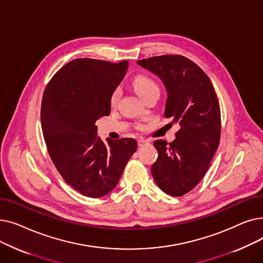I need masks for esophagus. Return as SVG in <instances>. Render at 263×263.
Segmentation results:
<instances>
[{
    "mask_svg": "<svg viewBox=\"0 0 263 263\" xmlns=\"http://www.w3.org/2000/svg\"><path fill=\"white\" fill-rule=\"evenodd\" d=\"M137 144H139L140 147H142V146H145V145L149 144V142L146 141V140H144V139H140L139 141H137Z\"/></svg>",
    "mask_w": 263,
    "mask_h": 263,
    "instance_id": "esophagus-1",
    "label": "esophagus"
}]
</instances>
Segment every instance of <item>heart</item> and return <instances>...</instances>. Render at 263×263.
Segmentation results:
<instances>
[{
    "label": "heart",
    "instance_id": "heart-1",
    "mask_svg": "<svg viewBox=\"0 0 263 263\" xmlns=\"http://www.w3.org/2000/svg\"><path fill=\"white\" fill-rule=\"evenodd\" d=\"M132 85H133L136 93L139 95L141 98H144L146 95H148L151 91L159 90V86L157 83L147 76H136L132 81ZM118 97H119V89H116L112 96V103L113 104L116 103Z\"/></svg>",
    "mask_w": 263,
    "mask_h": 263
}]
</instances>
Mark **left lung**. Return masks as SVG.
I'll return each mask as SVG.
<instances>
[{"mask_svg": "<svg viewBox=\"0 0 263 263\" xmlns=\"http://www.w3.org/2000/svg\"><path fill=\"white\" fill-rule=\"evenodd\" d=\"M137 64L162 81L167 93L165 116L180 126L173 143H154L158 159L151 174L164 193L182 196L203 178L219 144L220 110L215 90L208 76L180 55H162Z\"/></svg>", "mask_w": 263, "mask_h": 263, "instance_id": "obj_1", "label": "left lung"}]
</instances>
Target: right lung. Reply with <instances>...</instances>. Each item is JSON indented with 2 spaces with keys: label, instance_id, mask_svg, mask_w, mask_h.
<instances>
[{
  "label": "right lung",
  "instance_id": "right-lung-1",
  "mask_svg": "<svg viewBox=\"0 0 263 263\" xmlns=\"http://www.w3.org/2000/svg\"><path fill=\"white\" fill-rule=\"evenodd\" d=\"M128 65L73 60L54 74L43 97L41 128L49 155L64 180L87 197L99 198L115 189L137 148L134 139L103 142L96 126L109 115L110 99Z\"/></svg>",
  "mask_w": 263,
  "mask_h": 263
}]
</instances>
